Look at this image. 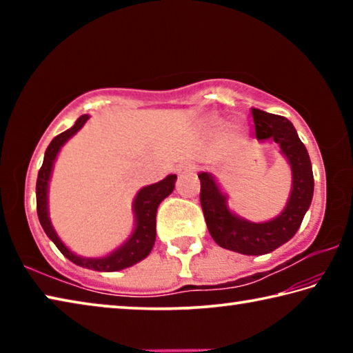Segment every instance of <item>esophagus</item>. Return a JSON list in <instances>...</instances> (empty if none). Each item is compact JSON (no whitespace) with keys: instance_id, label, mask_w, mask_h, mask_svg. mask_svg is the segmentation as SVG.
Returning a JSON list of instances; mask_svg holds the SVG:
<instances>
[{"instance_id":"34e87169","label":"esophagus","mask_w":353,"mask_h":353,"mask_svg":"<svg viewBox=\"0 0 353 353\" xmlns=\"http://www.w3.org/2000/svg\"><path fill=\"white\" fill-rule=\"evenodd\" d=\"M196 171V165L194 163H190V162H185L181 163L176 168V174L177 176H188V174H193Z\"/></svg>"}]
</instances>
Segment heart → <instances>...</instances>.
Masks as SVG:
<instances>
[{"label":"heart","instance_id":"obj_1","mask_svg":"<svg viewBox=\"0 0 353 353\" xmlns=\"http://www.w3.org/2000/svg\"><path fill=\"white\" fill-rule=\"evenodd\" d=\"M236 135H238V137L241 135V129H238V130H236Z\"/></svg>","mask_w":353,"mask_h":353}]
</instances>
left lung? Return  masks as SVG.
Instances as JSON below:
<instances>
[{
    "mask_svg": "<svg viewBox=\"0 0 353 353\" xmlns=\"http://www.w3.org/2000/svg\"><path fill=\"white\" fill-rule=\"evenodd\" d=\"M256 140L276 141L291 168L288 201L277 216L254 223L236 214L229 207V194L221 188L212 172H199L201 205L207 229L218 246L243 255H265L290 241L312 205L314 179L307 148L299 139L294 126L285 117L250 109Z\"/></svg>",
    "mask_w": 353,
    "mask_h": 353,
    "instance_id": "obj_1",
    "label": "left lung"
}]
</instances>
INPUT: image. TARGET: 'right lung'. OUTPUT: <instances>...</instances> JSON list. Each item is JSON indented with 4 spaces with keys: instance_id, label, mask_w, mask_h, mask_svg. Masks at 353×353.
<instances>
[{
    "instance_id": "add662e5",
    "label": "right lung",
    "mask_w": 353,
    "mask_h": 353,
    "mask_svg": "<svg viewBox=\"0 0 353 353\" xmlns=\"http://www.w3.org/2000/svg\"><path fill=\"white\" fill-rule=\"evenodd\" d=\"M90 115H82L76 119V123L65 132L59 134L56 139H52L50 146L46 148L43 165L39 171L37 185H35V194H37V214L41 227H43L48 238L56 244L57 249L67 256L70 261L81 268H87L92 271L99 272H115L126 270L129 266H134L135 263L145 260L151 252L155 243V214L157 208L165 198L172 193L174 183L177 181L176 174H168L163 181L157 183L148 185L139 190L132 202V214H134V229L126 241L119 244L118 248L112 250L110 254L103 256H83L77 255L71 250L67 244L62 241V238L54 229L50 218V208H48V191H50V181L54 170V163L61 149L65 146L71 137H74L87 123Z\"/></svg>"
}]
</instances>
